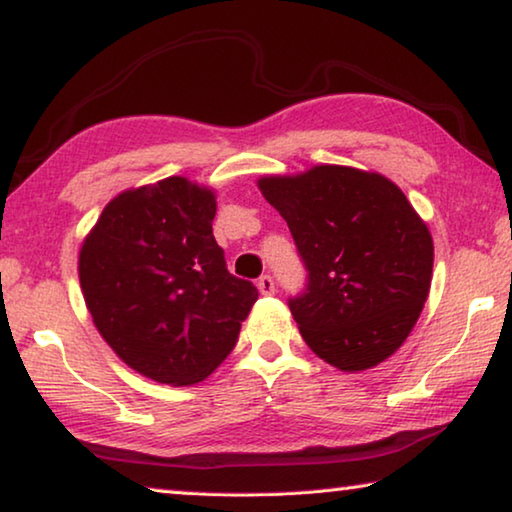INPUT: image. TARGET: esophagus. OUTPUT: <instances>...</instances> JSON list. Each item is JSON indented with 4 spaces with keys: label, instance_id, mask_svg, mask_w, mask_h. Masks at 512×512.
<instances>
[{
    "label": "esophagus",
    "instance_id": "1",
    "mask_svg": "<svg viewBox=\"0 0 512 512\" xmlns=\"http://www.w3.org/2000/svg\"><path fill=\"white\" fill-rule=\"evenodd\" d=\"M257 289H259V293H262V296H273L275 293V282H273V277L271 275H262L257 280Z\"/></svg>",
    "mask_w": 512,
    "mask_h": 512
}]
</instances>
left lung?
<instances>
[{
  "label": "left lung",
  "instance_id": "8db88e82",
  "mask_svg": "<svg viewBox=\"0 0 512 512\" xmlns=\"http://www.w3.org/2000/svg\"><path fill=\"white\" fill-rule=\"evenodd\" d=\"M259 189L307 271L289 309L305 343L339 370H366L400 348L429 296L433 241L391 180L320 164Z\"/></svg>",
  "mask_w": 512,
  "mask_h": 512
}]
</instances>
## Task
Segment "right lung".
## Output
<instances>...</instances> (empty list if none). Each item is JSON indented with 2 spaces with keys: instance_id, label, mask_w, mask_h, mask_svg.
<instances>
[{
  "instance_id": "obj_1",
  "label": "right lung",
  "mask_w": 512,
  "mask_h": 512,
  "mask_svg": "<svg viewBox=\"0 0 512 512\" xmlns=\"http://www.w3.org/2000/svg\"><path fill=\"white\" fill-rule=\"evenodd\" d=\"M214 214L210 189L171 176L112 198L81 248L94 325L160 384L189 386L219 368L259 296L225 266Z\"/></svg>"
}]
</instances>
